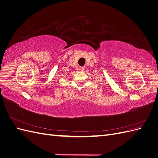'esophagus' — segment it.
Returning <instances> with one entry per match:
<instances>
[{"label": "esophagus", "mask_w": 158, "mask_h": 158, "mask_svg": "<svg viewBox=\"0 0 158 158\" xmlns=\"http://www.w3.org/2000/svg\"><path fill=\"white\" fill-rule=\"evenodd\" d=\"M84 67H83V66H82V67H80V70H83L84 69Z\"/></svg>", "instance_id": "obj_1"}]
</instances>
